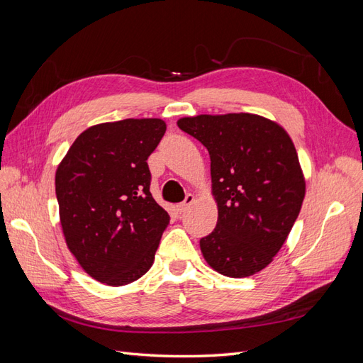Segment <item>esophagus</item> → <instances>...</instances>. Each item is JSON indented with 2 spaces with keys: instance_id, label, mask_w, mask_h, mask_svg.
Segmentation results:
<instances>
[{
  "instance_id": "1",
  "label": "esophagus",
  "mask_w": 363,
  "mask_h": 363,
  "mask_svg": "<svg viewBox=\"0 0 363 363\" xmlns=\"http://www.w3.org/2000/svg\"><path fill=\"white\" fill-rule=\"evenodd\" d=\"M194 201H195V199H194V195L192 194H188L184 196V200L177 206V211L180 212V213H183V212H186L188 211V207L189 206H192L194 204Z\"/></svg>"
}]
</instances>
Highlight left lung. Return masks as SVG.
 <instances>
[{
	"mask_svg": "<svg viewBox=\"0 0 363 363\" xmlns=\"http://www.w3.org/2000/svg\"><path fill=\"white\" fill-rule=\"evenodd\" d=\"M177 125L207 148L218 223L200 239L206 262L227 277L269 265L304 200V179L291 138L251 113L199 115Z\"/></svg>",
	"mask_w": 363,
	"mask_h": 363,
	"instance_id": "obj_1",
	"label": "left lung"
}]
</instances>
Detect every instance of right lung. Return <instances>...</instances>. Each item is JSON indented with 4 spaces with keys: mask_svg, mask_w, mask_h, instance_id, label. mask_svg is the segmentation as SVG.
<instances>
[{
    "mask_svg": "<svg viewBox=\"0 0 363 363\" xmlns=\"http://www.w3.org/2000/svg\"><path fill=\"white\" fill-rule=\"evenodd\" d=\"M167 131L162 119H123L84 130L56 172L69 251L95 280L123 286L155 262L169 215L150 192L147 159Z\"/></svg>",
    "mask_w": 363,
    "mask_h": 363,
    "instance_id": "add662e5",
    "label": "right lung"
}]
</instances>
